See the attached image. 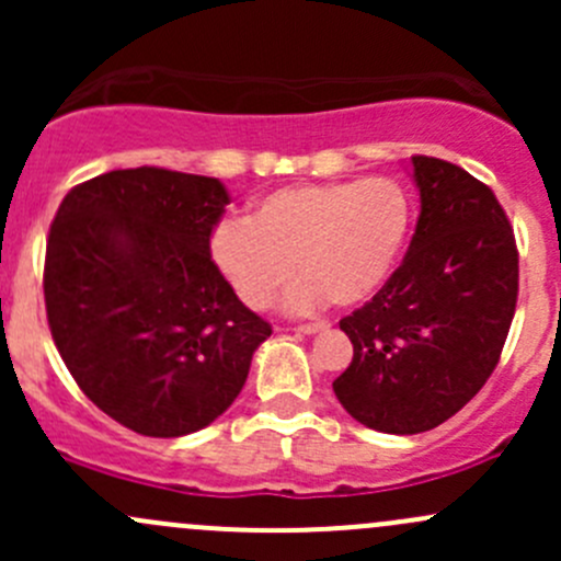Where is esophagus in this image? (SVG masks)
<instances>
[{
    "mask_svg": "<svg viewBox=\"0 0 561 561\" xmlns=\"http://www.w3.org/2000/svg\"><path fill=\"white\" fill-rule=\"evenodd\" d=\"M325 322H304V325H298L296 331L298 333H304V336H312V333H320V331H325Z\"/></svg>",
    "mask_w": 561,
    "mask_h": 561,
    "instance_id": "34e87169",
    "label": "esophagus"
}]
</instances>
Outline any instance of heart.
<instances>
[{
    "label": "heart",
    "mask_w": 561,
    "mask_h": 561,
    "mask_svg": "<svg viewBox=\"0 0 561 561\" xmlns=\"http://www.w3.org/2000/svg\"><path fill=\"white\" fill-rule=\"evenodd\" d=\"M412 225V201L390 175L317 181L268 192L249 222H225L211 239V257L239 301L268 309L287 290L290 312H314L369 301L393 274Z\"/></svg>",
    "instance_id": "1"
}]
</instances>
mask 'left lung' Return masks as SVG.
I'll list each match as a JSON object with an SVG mask.
<instances>
[{
  "instance_id": "obj_1",
  "label": "left lung",
  "mask_w": 561,
  "mask_h": 561,
  "mask_svg": "<svg viewBox=\"0 0 561 561\" xmlns=\"http://www.w3.org/2000/svg\"><path fill=\"white\" fill-rule=\"evenodd\" d=\"M421 217L382 290L339 322L353 360L344 410L386 434L454 417L500 364L518 298V249L494 192L454 162L412 157Z\"/></svg>"
}]
</instances>
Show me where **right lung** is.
<instances>
[{"instance_id":"add662e5","label":"right lung","mask_w":561,"mask_h":561,"mask_svg":"<svg viewBox=\"0 0 561 561\" xmlns=\"http://www.w3.org/2000/svg\"><path fill=\"white\" fill-rule=\"evenodd\" d=\"M219 179L165 168L72 186L45 247L50 336L78 388L144 437H184L244 388L271 325L211 260Z\"/></svg>"}]
</instances>
